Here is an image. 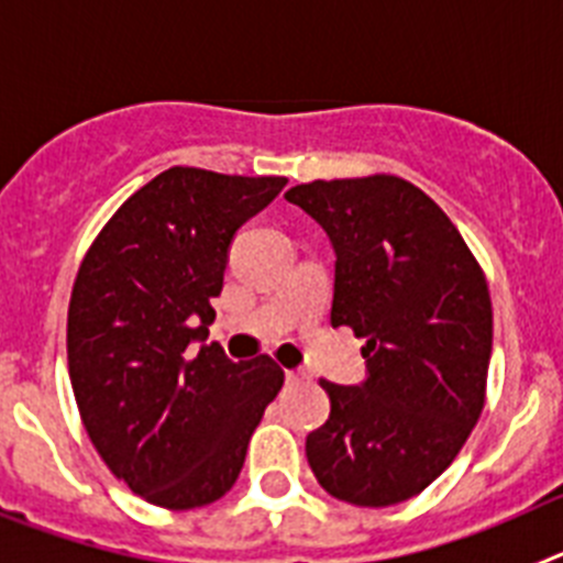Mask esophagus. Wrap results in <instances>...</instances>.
I'll return each mask as SVG.
<instances>
[{
  "label": "esophagus",
  "instance_id": "obj_1",
  "mask_svg": "<svg viewBox=\"0 0 563 563\" xmlns=\"http://www.w3.org/2000/svg\"><path fill=\"white\" fill-rule=\"evenodd\" d=\"M285 380L290 383V386H298V383L307 380V375L305 372H285Z\"/></svg>",
  "mask_w": 563,
  "mask_h": 563
}]
</instances>
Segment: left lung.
<instances>
[{
	"label": "left lung",
	"mask_w": 563,
	"mask_h": 563,
	"mask_svg": "<svg viewBox=\"0 0 563 563\" xmlns=\"http://www.w3.org/2000/svg\"><path fill=\"white\" fill-rule=\"evenodd\" d=\"M335 247L332 327L363 338V386L321 380L330 420L307 437L318 485L389 507L454 462L485 409L494 310L485 273L429 194L395 174L285 194Z\"/></svg>",
	"instance_id": "8db88e82"
}]
</instances>
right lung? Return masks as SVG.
Wrapping results in <instances>:
<instances>
[{
    "label": "right lung",
    "instance_id": "obj_1",
    "mask_svg": "<svg viewBox=\"0 0 563 563\" xmlns=\"http://www.w3.org/2000/svg\"><path fill=\"white\" fill-rule=\"evenodd\" d=\"M287 177L174 166L123 202L78 267L67 363L84 429L129 490L191 510L222 499L278 395L273 357L233 363L206 341L239 228Z\"/></svg>",
    "mask_w": 563,
    "mask_h": 563
}]
</instances>
